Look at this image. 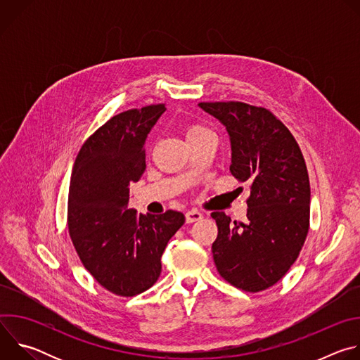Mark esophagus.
<instances>
[{"mask_svg": "<svg viewBox=\"0 0 360 360\" xmlns=\"http://www.w3.org/2000/svg\"><path fill=\"white\" fill-rule=\"evenodd\" d=\"M202 218H203V215L200 212H198V211H188L185 214V219H186L188 224H193L196 221H200Z\"/></svg>", "mask_w": 360, "mask_h": 360, "instance_id": "esophagus-1", "label": "esophagus"}]
</instances>
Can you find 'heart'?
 Segmentation results:
<instances>
[{
  "mask_svg": "<svg viewBox=\"0 0 360 360\" xmlns=\"http://www.w3.org/2000/svg\"><path fill=\"white\" fill-rule=\"evenodd\" d=\"M208 132H211V131L200 124H191L185 131V136H186V139H191V138H196V136H200V135L208 134Z\"/></svg>",
  "mask_w": 360,
  "mask_h": 360,
  "instance_id": "1",
  "label": "heart"
}]
</instances>
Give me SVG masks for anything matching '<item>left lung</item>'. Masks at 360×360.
I'll return each instance as SVG.
<instances>
[{"label": "left lung", "instance_id": "obj_1", "mask_svg": "<svg viewBox=\"0 0 360 360\" xmlns=\"http://www.w3.org/2000/svg\"><path fill=\"white\" fill-rule=\"evenodd\" d=\"M225 125L231 174L249 182L246 222L212 212V243L219 275L246 292L274 286L295 264L309 231L311 185L302 150L290 131L266 108L245 102H199Z\"/></svg>", "mask_w": 360, "mask_h": 360}]
</instances>
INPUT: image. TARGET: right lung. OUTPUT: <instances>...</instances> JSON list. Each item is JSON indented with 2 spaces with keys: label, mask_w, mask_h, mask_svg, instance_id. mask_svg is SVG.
<instances>
[{
  "label": "right lung",
  "mask_w": 360,
  "mask_h": 360,
  "mask_svg": "<svg viewBox=\"0 0 360 360\" xmlns=\"http://www.w3.org/2000/svg\"><path fill=\"white\" fill-rule=\"evenodd\" d=\"M165 105L128 110L98 128L74 162L68 232L85 269L107 290L135 296L161 275V256L185 217L128 208L129 182L145 171V141Z\"/></svg>",
  "instance_id": "1"
}]
</instances>
